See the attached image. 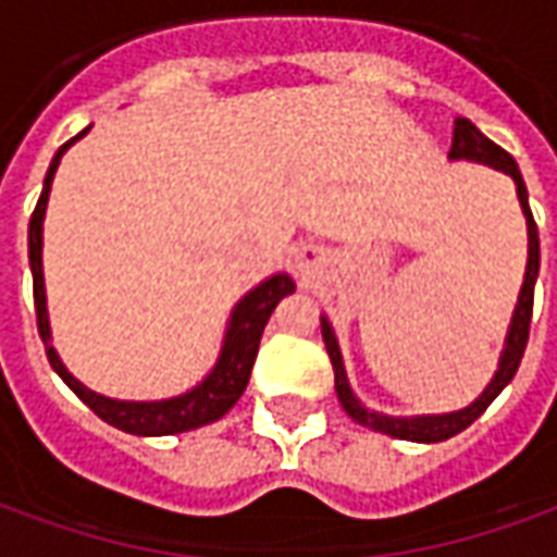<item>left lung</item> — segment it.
Masks as SVG:
<instances>
[{
	"label": "left lung",
	"instance_id": "left-lung-1",
	"mask_svg": "<svg viewBox=\"0 0 557 557\" xmlns=\"http://www.w3.org/2000/svg\"><path fill=\"white\" fill-rule=\"evenodd\" d=\"M450 160H474V163H486L492 170H502L504 175H510L516 184V194H519V206H522V214H525L528 223V265H525V283H522V292H519V301H516L513 322H510V331H507V339H504L502 361H498V370L492 375V382L486 385V391L480 394L471 406L459 411H450V414H420V418H391V414H379V411H370L367 406H361V399L351 394L349 379H346V367H343V355H339L337 337H334V327L322 315V339H325L327 358H331V367H334V387H337V397L343 403V409L355 423L361 426H370L375 432H385V435H394V438H406V442H447L450 435L462 432L466 426H471L474 420L490 409V403L504 387L510 385V379L519 370V361L525 355L528 346V327H531V310H534V283H537L540 271V238H537V223H534V214L528 208V190L525 182H522V172L516 166V160L504 151L502 146H495L490 137H483L478 127L471 125L468 119H456L454 127V143H450Z\"/></svg>",
	"mask_w": 557,
	"mask_h": 557
}]
</instances>
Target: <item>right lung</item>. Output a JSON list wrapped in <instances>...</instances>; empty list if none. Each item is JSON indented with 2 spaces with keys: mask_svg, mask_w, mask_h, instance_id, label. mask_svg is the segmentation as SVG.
Wrapping results in <instances>:
<instances>
[{
  "mask_svg": "<svg viewBox=\"0 0 557 557\" xmlns=\"http://www.w3.org/2000/svg\"><path fill=\"white\" fill-rule=\"evenodd\" d=\"M89 127L77 134L74 139H67L65 146L55 151L53 163L47 170L44 178V190L38 206L32 211L29 220V265H32V292H35V315H38V334L44 339V349L50 358V367L62 375L74 394H77L86 406H89L101 420H107L110 426L131 435H175V432L196 430L214 423L226 411L242 399L244 387L250 382V370H253L256 351H259V339L265 331L268 319L274 313V307L280 298H286L289 292H295L289 274H274L265 283H259L256 289L244 295L242 301L235 304V310L230 315L226 325V337H223V349L214 363V370L182 397L172 399H151V403H134V399H110L95 394L89 387L77 382L74 375L67 373V367L59 361L53 343H50V319H47V292H44V265H41V244H44V211H47V196H50V184L59 170V160L67 148L74 146L79 137H86Z\"/></svg>",
  "mask_w": 557,
  "mask_h": 557,
  "instance_id": "1",
  "label": "right lung"
}]
</instances>
